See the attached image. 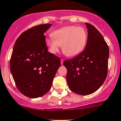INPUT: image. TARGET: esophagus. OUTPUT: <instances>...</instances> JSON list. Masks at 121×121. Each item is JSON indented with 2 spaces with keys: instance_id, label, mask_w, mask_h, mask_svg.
<instances>
[{
  "instance_id": "34e87169",
  "label": "esophagus",
  "mask_w": 121,
  "mask_h": 121,
  "mask_svg": "<svg viewBox=\"0 0 121 121\" xmlns=\"http://www.w3.org/2000/svg\"><path fill=\"white\" fill-rule=\"evenodd\" d=\"M63 61H64V59H61V65L63 64Z\"/></svg>"
}]
</instances>
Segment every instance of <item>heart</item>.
I'll use <instances>...</instances> for the list:
<instances>
[{"mask_svg":"<svg viewBox=\"0 0 121 121\" xmlns=\"http://www.w3.org/2000/svg\"><path fill=\"white\" fill-rule=\"evenodd\" d=\"M52 37L46 39L50 52L55 53L62 46V51L67 56L73 57L79 55L86 47L87 32L82 27L68 26L55 30Z\"/></svg>","mask_w":121,"mask_h":121,"instance_id":"1","label":"heart"}]
</instances>
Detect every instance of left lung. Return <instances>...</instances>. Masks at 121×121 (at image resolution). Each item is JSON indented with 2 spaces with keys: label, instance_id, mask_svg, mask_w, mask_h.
<instances>
[{
  "label": "left lung",
  "instance_id": "obj_1",
  "mask_svg": "<svg viewBox=\"0 0 121 121\" xmlns=\"http://www.w3.org/2000/svg\"><path fill=\"white\" fill-rule=\"evenodd\" d=\"M88 37L86 48L79 55L64 61L66 81L72 92L87 95L97 91L108 74L109 48L100 32L86 23Z\"/></svg>",
  "mask_w": 121,
  "mask_h": 121
}]
</instances>
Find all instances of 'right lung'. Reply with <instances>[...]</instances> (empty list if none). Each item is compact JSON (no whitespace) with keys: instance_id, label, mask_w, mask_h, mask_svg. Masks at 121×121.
I'll return each mask as SVG.
<instances>
[{"instance_id":"add662e5","label":"right lung","mask_w":121,"mask_h":121,"mask_svg":"<svg viewBox=\"0 0 121 121\" xmlns=\"http://www.w3.org/2000/svg\"><path fill=\"white\" fill-rule=\"evenodd\" d=\"M51 24H40L23 32L15 42L10 67L16 86L29 98L48 92L61 66L60 58L48 52L46 32Z\"/></svg>"}]
</instances>
